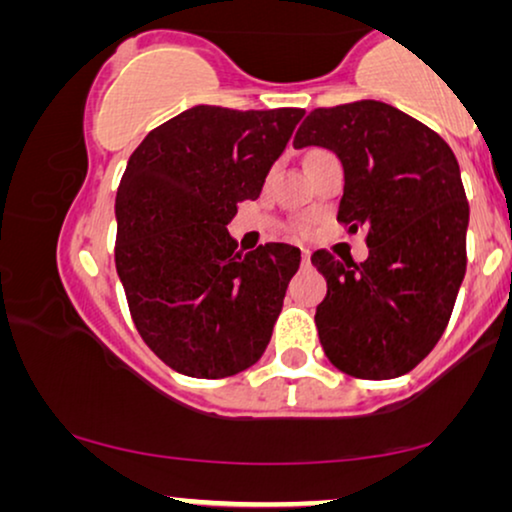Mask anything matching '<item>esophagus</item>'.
<instances>
[{"instance_id": "obj_1", "label": "esophagus", "mask_w": 512, "mask_h": 512, "mask_svg": "<svg viewBox=\"0 0 512 512\" xmlns=\"http://www.w3.org/2000/svg\"><path fill=\"white\" fill-rule=\"evenodd\" d=\"M301 259H304V264H311V250L301 248Z\"/></svg>"}]
</instances>
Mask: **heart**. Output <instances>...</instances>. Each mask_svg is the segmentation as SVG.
Returning a JSON list of instances; mask_svg holds the SVG:
<instances>
[{
  "label": "heart",
  "instance_id": "obj_1",
  "mask_svg": "<svg viewBox=\"0 0 512 512\" xmlns=\"http://www.w3.org/2000/svg\"><path fill=\"white\" fill-rule=\"evenodd\" d=\"M320 153H325V150H311V153L306 155V160H308V157H315V155H320ZM306 229H308V225H306L304 220H297V222H294V225H292V232H294V234H306Z\"/></svg>",
  "mask_w": 512,
  "mask_h": 512
}]
</instances>
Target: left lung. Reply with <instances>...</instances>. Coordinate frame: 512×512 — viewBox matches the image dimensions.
<instances>
[{
    "mask_svg": "<svg viewBox=\"0 0 512 512\" xmlns=\"http://www.w3.org/2000/svg\"><path fill=\"white\" fill-rule=\"evenodd\" d=\"M322 146L343 162L338 222L364 232V262L315 250L327 278L315 311L329 362L364 380L399 378L434 350L466 273V201L452 148L390 104L315 109L294 148Z\"/></svg>",
    "mask_w": 512,
    "mask_h": 512,
    "instance_id": "1",
    "label": "left lung"
}]
</instances>
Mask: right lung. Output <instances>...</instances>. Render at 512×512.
<instances>
[{
	"label": "right lung",
	"mask_w": 512,
	"mask_h": 512,
	"mask_svg": "<svg viewBox=\"0 0 512 512\" xmlns=\"http://www.w3.org/2000/svg\"><path fill=\"white\" fill-rule=\"evenodd\" d=\"M304 109L194 106L155 127L115 194V269L150 350L192 378H227L264 355L299 248L243 255L227 225L257 199Z\"/></svg>",
	"instance_id": "add662e5"
}]
</instances>
